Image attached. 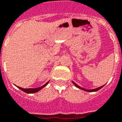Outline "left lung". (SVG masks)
Masks as SVG:
<instances>
[{"label": "left lung", "mask_w": 122, "mask_h": 122, "mask_svg": "<svg viewBox=\"0 0 122 122\" xmlns=\"http://www.w3.org/2000/svg\"><path fill=\"white\" fill-rule=\"evenodd\" d=\"M73 83L74 84V85L76 87L79 88H80V89H81V90H83V91H86V92H96V91H98V90H100V88H102L104 86V85H103V86H100V87L97 88H94V89H92V90H88V89H85V88H84L81 87L80 86H79L78 85H76V84L75 82L73 81Z\"/></svg>", "instance_id": "obj_1"}]
</instances>
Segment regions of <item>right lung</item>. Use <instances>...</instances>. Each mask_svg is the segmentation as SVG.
Segmentation results:
<instances>
[{"instance_id":"add662e5","label":"right lung","mask_w":122,"mask_h":122,"mask_svg":"<svg viewBox=\"0 0 122 122\" xmlns=\"http://www.w3.org/2000/svg\"><path fill=\"white\" fill-rule=\"evenodd\" d=\"M49 83V81L46 82V84L43 86H41L40 87H38V88H23L20 87V86H17V87L20 88L21 91H24V92H25L26 93H28V94H31V93H35V92H37L38 91H40L41 89H42L43 87H45L46 86L47 84Z\"/></svg>"}]
</instances>
